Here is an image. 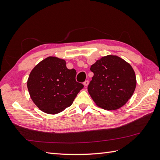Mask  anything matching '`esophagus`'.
I'll return each mask as SVG.
<instances>
[{
	"label": "esophagus",
	"mask_w": 160,
	"mask_h": 160,
	"mask_svg": "<svg viewBox=\"0 0 160 160\" xmlns=\"http://www.w3.org/2000/svg\"><path fill=\"white\" fill-rule=\"evenodd\" d=\"M89 80H86L85 82H84V85L85 86V87H87L88 85H89Z\"/></svg>",
	"instance_id": "obj_1"
}]
</instances>
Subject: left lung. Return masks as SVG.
I'll list each match as a JSON object with an SVG mask.
<instances>
[{
	"mask_svg": "<svg viewBox=\"0 0 160 160\" xmlns=\"http://www.w3.org/2000/svg\"><path fill=\"white\" fill-rule=\"evenodd\" d=\"M90 69L94 75L88 91L98 107L108 111L119 109L133 94L137 84L135 71L122 58L103 56Z\"/></svg>",
	"mask_w": 160,
	"mask_h": 160,
	"instance_id": "left-lung-1",
	"label": "left lung"
}]
</instances>
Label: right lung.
I'll return each mask as SVG.
<instances>
[{"mask_svg": "<svg viewBox=\"0 0 160 160\" xmlns=\"http://www.w3.org/2000/svg\"><path fill=\"white\" fill-rule=\"evenodd\" d=\"M76 71L68 69L66 61L49 56L36 64L27 85L32 101L47 114L60 113L73 104L84 87L76 80Z\"/></svg>", "mask_w": 160, "mask_h": 160, "instance_id": "right-lung-1", "label": "right lung"}]
</instances>
